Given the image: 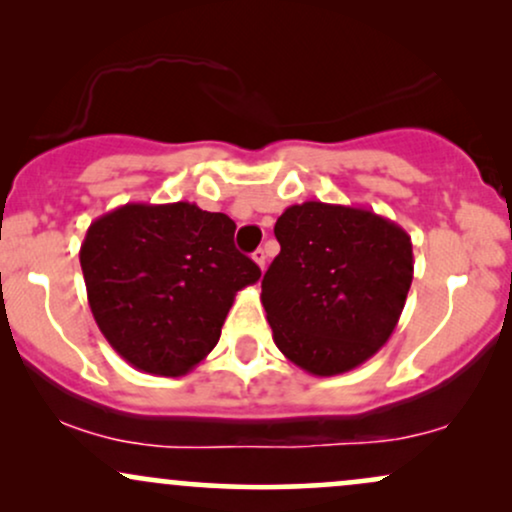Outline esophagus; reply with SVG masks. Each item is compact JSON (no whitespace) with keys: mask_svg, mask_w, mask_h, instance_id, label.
<instances>
[{"mask_svg":"<svg viewBox=\"0 0 512 512\" xmlns=\"http://www.w3.org/2000/svg\"><path fill=\"white\" fill-rule=\"evenodd\" d=\"M252 260L257 262V267L264 269V267H267V252H264L262 248H257L255 252H252Z\"/></svg>","mask_w":512,"mask_h":512,"instance_id":"34e87169","label":"esophagus"}]
</instances>
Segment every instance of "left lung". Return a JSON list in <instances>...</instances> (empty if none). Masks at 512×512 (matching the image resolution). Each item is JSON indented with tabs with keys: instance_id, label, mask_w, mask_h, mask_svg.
<instances>
[{
	"instance_id": "left-lung-1",
	"label": "left lung",
	"mask_w": 512,
	"mask_h": 512,
	"mask_svg": "<svg viewBox=\"0 0 512 512\" xmlns=\"http://www.w3.org/2000/svg\"><path fill=\"white\" fill-rule=\"evenodd\" d=\"M281 252L262 279L274 344L308 373L339 375L378 354L414 279L411 238L344 204H293L276 219Z\"/></svg>"
}]
</instances>
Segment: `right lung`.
Listing matches in <instances>:
<instances>
[{
	"mask_svg": "<svg viewBox=\"0 0 512 512\" xmlns=\"http://www.w3.org/2000/svg\"><path fill=\"white\" fill-rule=\"evenodd\" d=\"M233 233L226 214L190 202L125 204L88 226V305L127 363L175 378L207 358L236 293L262 276Z\"/></svg>",
	"mask_w": 512,
	"mask_h": 512,
	"instance_id": "right-lung-1",
	"label": "right lung"
}]
</instances>
